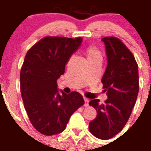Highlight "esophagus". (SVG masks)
I'll return each mask as SVG.
<instances>
[{
  "mask_svg": "<svg viewBox=\"0 0 151 151\" xmlns=\"http://www.w3.org/2000/svg\"><path fill=\"white\" fill-rule=\"evenodd\" d=\"M84 101H85V104H84V105H85V106L86 107H87L88 105V102H89V101H88V99H87V98H86V97H85V98H84Z\"/></svg>",
  "mask_w": 151,
  "mask_h": 151,
  "instance_id": "obj_1",
  "label": "esophagus"
}]
</instances>
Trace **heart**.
Returning <instances> with one entry per match:
<instances>
[{"mask_svg":"<svg viewBox=\"0 0 151 151\" xmlns=\"http://www.w3.org/2000/svg\"><path fill=\"white\" fill-rule=\"evenodd\" d=\"M86 57H87V61L89 62L91 60L94 59H102V55L100 50L94 46H89L86 49Z\"/></svg>","mask_w":151,"mask_h":151,"instance_id":"heart-1","label":"heart"}]
</instances>
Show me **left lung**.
<instances>
[{"instance_id": "1", "label": "left lung", "mask_w": 151, "mask_h": 151, "mask_svg": "<svg viewBox=\"0 0 151 151\" xmlns=\"http://www.w3.org/2000/svg\"><path fill=\"white\" fill-rule=\"evenodd\" d=\"M106 50L107 65L102 83L108 99L89 102L97 111L89 123V131L100 139L114 137L124 128L132 114L139 93V70L134 55L117 38L102 39Z\"/></svg>"}]
</instances>
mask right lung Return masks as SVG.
Instances as JSON below:
<instances>
[{"instance_id": "right-lung-1", "label": "right lung", "mask_w": 151, "mask_h": 151, "mask_svg": "<svg viewBox=\"0 0 151 151\" xmlns=\"http://www.w3.org/2000/svg\"><path fill=\"white\" fill-rule=\"evenodd\" d=\"M81 42V37L47 36L25 56L20 71L22 99L30 121L41 134L55 135L63 132L72 114L84 104L79 93L67 95L59 92L57 86L66 63Z\"/></svg>"}]
</instances>
